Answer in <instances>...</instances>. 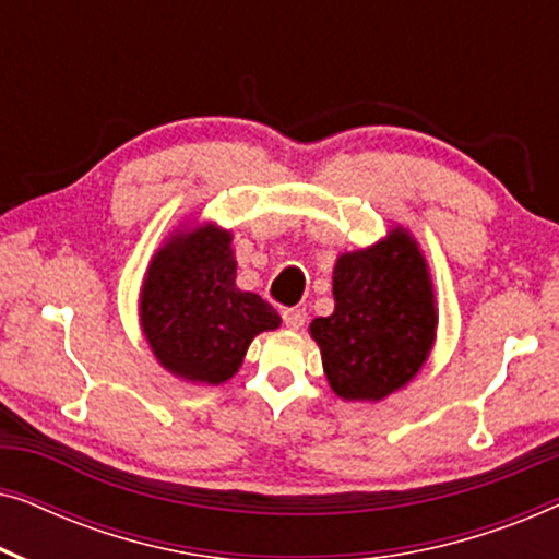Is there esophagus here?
I'll use <instances>...</instances> for the list:
<instances>
[{
  "mask_svg": "<svg viewBox=\"0 0 559 559\" xmlns=\"http://www.w3.org/2000/svg\"><path fill=\"white\" fill-rule=\"evenodd\" d=\"M282 320H285V325L289 328V331H300V328L305 325V320H308V312H305V308H287V310H282Z\"/></svg>",
  "mask_w": 559,
  "mask_h": 559,
  "instance_id": "1",
  "label": "esophagus"
}]
</instances>
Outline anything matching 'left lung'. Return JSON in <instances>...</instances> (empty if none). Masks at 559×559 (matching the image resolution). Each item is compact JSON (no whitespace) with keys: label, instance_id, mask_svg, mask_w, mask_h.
Returning a JSON list of instances; mask_svg holds the SVG:
<instances>
[{"label":"left lung","instance_id":"obj_1","mask_svg":"<svg viewBox=\"0 0 559 559\" xmlns=\"http://www.w3.org/2000/svg\"><path fill=\"white\" fill-rule=\"evenodd\" d=\"M335 310L316 318L325 377L343 400L377 402L407 384L435 341L432 285L407 234L343 254L333 270Z\"/></svg>","mask_w":559,"mask_h":559}]
</instances>
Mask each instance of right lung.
I'll list each match as a JSON object with an SVG mask.
<instances>
[{
    "label": "right lung",
    "mask_w": 559,
    "mask_h": 559,
    "mask_svg": "<svg viewBox=\"0 0 559 559\" xmlns=\"http://www.w3.org/2000/svg\"><path fill=\"white\" fill-rule=\"evenodd\" d=\"M140 312L159 364L201 384L231 379L254 335L280 325L270 302L236 287L231 236L213 226L175 236L157 251Z\"/></svg>",
    "instance_id": "obj_1"
}]
</instances>
